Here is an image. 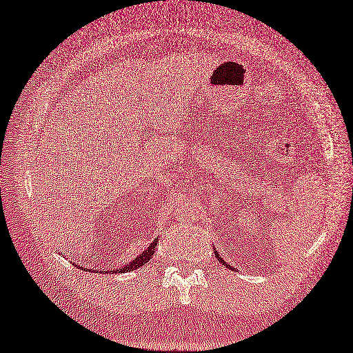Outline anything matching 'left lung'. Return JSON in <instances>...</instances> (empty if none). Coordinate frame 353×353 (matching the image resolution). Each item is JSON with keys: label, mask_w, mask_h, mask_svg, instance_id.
<instances>
[{"label": "left lung", "mask_w": 353, "mask_h": 353, "mask_svg": "<svg viewBox=\"0 0 353 353\" xmlns=\"http://www.w3.org/2000/svg\"><path fill=\"white\" fill-rule=\"evenodd\" d=\"M214 253H216V250H214ZM216 257H218V261H221L222 263H224V265H227V262H224V261H222V257H221V256H219L218 253H216ZM227 267H228V268H232V267H230V265H227Z\"/></svg>", "instance_id": "8db88e82"}]
</instances>
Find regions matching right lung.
Returning <instances> with one entry per match:
<instances>
[{
  "instance_id": "1",
  "label": "right lung",
  "mask_w": 353,
  "mask_h": 353,
  "mask_svg": "<svg viewBox=\"0 0 353 353\" xmlns=\"http://www.w3.org/2000/svg\"><path fill=\"white\" fill-rule=\"evenodd\" d=\"M155 248H157V241H154L152 243H150V245L148 247V250L146 251H143V253L140 254V256H137L134 261H131L129 263H126V265H120L119 268H116V270H111V272H126V271H132V270H137V268H140V267H143V265H145L146 262H149L150 261V257L154 256V253H155ZM79 267V265H77ZM81 268H83V267H81ZM85 270V268H83ZM90 271H96V270H90ZM102 272H105V271H102Z\"/></svg>"
}]
</instances>
